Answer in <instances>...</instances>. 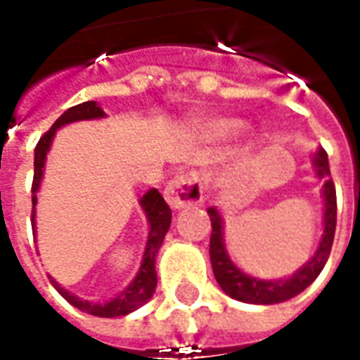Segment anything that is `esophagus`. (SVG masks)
Wrapping results in <instances>:
<instances>
[{"label":"esophagus","instance_id":"esophagus-1","mask_svg":"<svg viewBox=\"0 0 360 360\" xmlns=\"http://www.w3.org/2000/svg\"><path fill=\"white\" fill-rule=\"evenodd\" d=\"M164 196L167 204L173 210H183L188 206H196L202 204L204 193L200 179L195 173H187V175H177L173 177L164 191Z\"/></svg>","mask_w":360,"mask_h":360}]
</instances>
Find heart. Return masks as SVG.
<instances>
[{"instance_id":"heart-1","label":"heart","mask_w":360,"mask_h":360,"mask_svg":"<svg viewBox=\"0 0 360 360\" xmlns=\"http://www.w3.org/2000/svg\"><path fill=\"white\" fill-rule=\"evenodd\" d=\"M235 123L227 117H212L206 121H200L196 125V133L198 136H202L206 141H219L226 139L227 134L233 133Z\"/></svg>"}]
</instances>
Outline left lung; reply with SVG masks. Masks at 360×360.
I'll list each match as a JSON object with an SVG mask.
<instances>
[{"label":"left lung","mask_w":360,"mask_h":360,"mask_svg":"<svg viewBox=\"0 0 360 360\" xmlns=\"http://www.w3.org/2000/svg\"><path fill=\"white\" fill-rule=\"evenodd\" d=\"M312 165L318 179L324 181L322 196H324V233L320 239L314 257L307 264L295 271L291 278L285 279H258L241 271L231 262L224 243V218L214 206L208 208V216L212 221L210 235V260L212 270L216 276L219 287L231 299L250 304H276L293 299L295 295L304 291L307 287L318 278L324 264L328 262L332 250L333 235H335V216H338V202H335V187L330 177L328 154L324 148H318L312 158Z\"/></svg>","instance_id":"left-lung-1"}]
</instances>
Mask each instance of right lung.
Returning <instances> with one entry per match:
<instances>
[{
	"mask_svg": "<svg viewBox=\"0 0 360 360\" xmlns=\"http://www.w3.org/2000/svg\"><path fill=\"white\" fill-rule=\"evenodd\" d=\"M105 117L103 110L96 102H82L79 105H73L61 115V117L50 127V131L44 134L42 139L38 141L34 150V179H32V231L36 233V202H38V191H40V183L44 177V165H46V156L50 152L51 141L56 136V131L61 127L75 123V121H89V119H102ZM141 208L146 214L148 219V239H146V249L142 255L141 268L136 271L134 279L129 285L111 301L105 302H92L84 301L77 295L69 293L65 287H61L56 279L50 276L51 285L58 289V293L65 299L67 302H71L73 307H77L86 314L100 318H115V316H127L133 310L141 309L142 304L152 299V295L156 291L158 276H156V255L164 237L169 229L172 224V210L165 204L164 196L158 193V188H150L146 195L141 198Z\"/></svg>",
	"mask_w": 360,
	"mask_h": 360,
	"instance_id": "add662e5",
	"label": "right lung"
}]
</instances>
